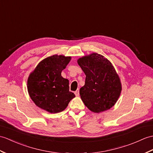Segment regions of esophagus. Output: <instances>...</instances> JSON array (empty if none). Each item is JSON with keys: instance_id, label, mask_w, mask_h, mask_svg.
I'll list each match as a JSON object with an SVG mask.
<instances>
[{"instance_id": "obj_1", "label": "esophagus", "mask_w": 153, "mask_h": 153, "mask_svg": "<svg viewBox=\"0 0 153 153\" xmlns=\"http://www.w3.org/2000/svg\"><path fill=\"white\" fill-rule=\"evenodd\" d=\"M75 94L76 97H79V89H77L76 92H75Z\"/></svg>"}]
</instances>
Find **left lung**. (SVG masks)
<instances>
[{
  "instance_id": "obj_1",
  "label": "left lung",
  "mask_w": 153,
  "mask_h": 153,
  "mask_svg": "<svg viewBox=\"0 0 153 153\" xmlns=\"http://www.w3.org/2000/svg\"><path fill=\"white\" fill-rule=\"evenodd\" d=\"M77 62L86 76L79 90L84 104L97 113L112 108L121 93L122 84L111 62L97 53L85 55Z\"/></svg>"
}]
</instances>
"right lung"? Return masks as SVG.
Here are the masks:
<instances>
[{
    "label": "right lung",
    "instance_id": "obj_1",
    "mask_svg": "<svg viewBox=\"0 0 153 153\" xmlns=\"http://www.w3.org/2000/svg\"><path fill=\"white\" fill-rule=\"evenodd\" d=\"M72 56L53 55L43 59L31 72L27 79V90L38 107L50 113L64 111L75 97L69 91V81L61 76Z\"/></svg>",
    "mask_w": 153,
    "mask_h": 153
}]
</instances>
